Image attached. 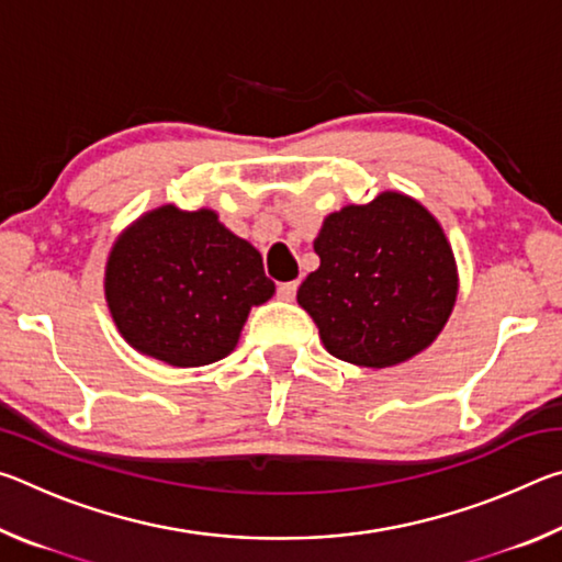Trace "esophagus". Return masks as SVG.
<instances>
[{"label":"esophagus","mask_w":562,"mask_h":562,"mask_svg":"<svg viewBox=\"0 0 562 562\" xmlns=\"http://www.w3.org/2000/svg\"><path fill=\"white\" fill-rule=\"evenodd\" d=\"M294 294H297V280H292V282H280L278 284V297L280 300H294Z\"/></svg>","instance_id":"34e87169"}]
</instances>
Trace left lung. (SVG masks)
I'll use <instances>...</instances> for the list:
<instances>
[{
	"label": "left lung",
	"instance_id": "left-lung-1",
	"mask_svg": "<svg viewBox=\"0 0 562 562\" xmlns=\"http://www.w3.org/2000/svg\"><path fill=\"white\" fill-rule=\"evenodd\" d=\"M319 268L297 302L331 357L357 367L402 364L439 337L459 294L443 227L396 190L345 205L322 223Z\"/></svg>",
	"mask_w": 562,
	"mask_h": 562
}]
</instances>
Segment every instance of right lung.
<instances>
[{
  "instance_id": "1",
  "label": "right lung",
  "mask_w": 562,
  "mask_h": 562,
  "mask_svg": "<svg viewBox=\"0 0 562 562\" xmlns=\"http://www.w3.org/2000/svg\"><path fill=\"white\" fill-rule=\"evenodd\" d=\"M106 302L121 337L170 367H203L235 349L250 307L274 282L262 255L207 207L160 205L113 243Z\"/></svg>"
}]
</instances>
